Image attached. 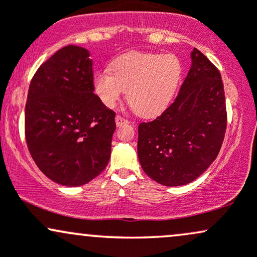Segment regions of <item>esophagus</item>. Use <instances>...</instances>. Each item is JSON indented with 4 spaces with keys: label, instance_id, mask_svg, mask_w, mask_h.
I'll return each mask as SVG.
<instances>
[{
    "label": "esophagus",
    "instance_id": "1",
    "mask_svg": "<svg viewBox=\"0 0 257 257\" xmlns=\"http://www.w3.org/2000/svg\"><path fill=\"white\" fill-rule=\"evenodd\" d=\"M128 123H129L128 119L123 118L122 116L117 114V116H116V124H117V126H120L122 124H128Z\"/></svg>",
    "mask_w": 257,
    "mask_h": 257
}]
</instances>
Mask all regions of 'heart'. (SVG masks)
<instances>
[{"label": "heart", "instance_id": "obj_1", "mask_svg": "<svg viewBox=\"0 0 257 257\" xmlns=\"http://www.w3.org/2000/svg\"><path fill=\"white\" fill-rule=\"evenodd\" d=\"M110 70L96 72L93 89L107 107H114L126 90V99L139 114L156 116L172 101L180 78L181 63L173 54L131 52L114 59Z\"/></svg>", "mask_w": 257, "mask_h": 257}]
</instances>
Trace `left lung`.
Here are the masks:
<instances>
[{
    "label": "left lung",
    "instance_id": "left-lung-1",
    "mask_svg": "<svg viewBox=\"0 0 257 257\" xmlns=\"http://www.w3.org/2000/svg\"><path fill=\"white\" fill-rule=\"evenodd\" d=\"M174 102L139 124L138 156L150 178L164 186L190 184L219 155L227 125L220 71L197 48Z\"/></svg>",
    "mask_w": 257,
    "mask_h": 257
}]
</instances>
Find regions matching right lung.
I'll return each mask as SVG.
<instances>
[{
    "label": "right lung",
    "instance_id": "obj_1",
    "mask_svg": "<svg viewBox=\"0 0 257 257\" xmlns=\"http://www.w3.org/2000/svg\"><path fill=\"white\" fill-rule=\"evenodd\" d=\"M114 116L94 94L89 52L72 44L59 49L29 87L25 138L32 159L57 184H87L107 166Z\"/></svg>",
    "mask_w": 257,
    "mask_h": 257
}]
</instances>
